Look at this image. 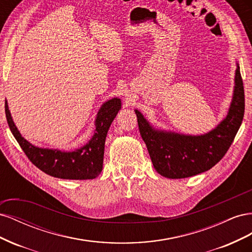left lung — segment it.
<instances>
[{
  "instance_id": "1",
  "label": "left lung",
  "mask_w": 252,
  "mask_h": 252,
  "mask_svg": "<svg viewBox=\"0 0 252 252\" xmlns=\"http://www.w3.org/2000/svg\"><path fill=\"white\" fill-rule=\"evenodd\" d=\"M134 111L142 139L159 174L168 179H184L207 171L225 156L242 124L245 94L240 66H236L233 96L227 117L208 133L186 135L158 130L139 110Z\"/></svg>"
}]
</instances>
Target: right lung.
Returning a JSON list of instances; mask_svg holds the SVG:
<instances>
[{"label": "right lung", "instance_id": "add662e5", "mask_svg": "<svg viewBox=\"0 0 252 252\" xmlns=\"http://www.w3.org/2000/svg\"><path fill=\"white\" fill-rule=\"evenodd\" d=\"M120 109V98L114 97L105 102L96 114L94 134L90 141L83 147L73 151H61L35 147L23 138L13 123L7 101L5 102L7 123L30 162L51 177L66 180H90L96 178L101 173L106 135Z\"/></svg>", "mask_w": 252, "mask_h": 252}]
</instances>
